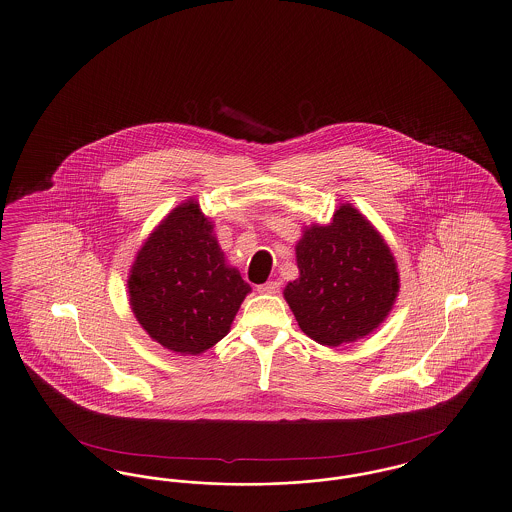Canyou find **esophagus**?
<instances>
[{
    "mask_svg": "<svg viewBox=\"0 0 512 512\" xmlns=\"http://www.w3.org/2000/svg\"><path fill=\"white\" fill-rule=\"evenodd\" d=\"M257 291L263 295H276L280 293V282H266L263 286L257 287Z\"/></svg>",
    "mask_w": 512,
    "mask_h": 512,
    "instance_id": "34e87169",
    "label": "esophagus"
}]
</instances>
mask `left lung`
I'll return each instance as SVG.
<instances>
[{
	"instance_id": "1",
	"label": "left lung",
	"mask_w": 512,
	"mask_h": 512,
	"mask_svg": "<svg viewBox=\"0 0 512 512\" xmlns=\"http://www.w3.org/2000/svg\"><path fill=\"white\" fill-rule=\"evenodd\" d=\"M299 278L284 299L299 328L324 347L364 339L396 303L400 274L381 232L352 204L329 225H310L295 246Z\"/></svg>"
}]
</instances>
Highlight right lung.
I'll use <instances>...</instances> for the list:
<instances>
[{
    "label": "right lung",
    "mask_w": 512,
    "mask_h": 512,
    "mask_svg": "<svg viewBox=\"0 0 512 512\" xmlns=\"http://www.w3.org/2000/svg\"><path fill=\"white\" fill-rule=\"evenodd\" d=\"M129 305L152 341L181 356L217 345L251 287L228 265L215 225L186 200L156 226L129 270Z\"/></svg>",
    "instance_id": "right-lung-1"
}]
</instances>
